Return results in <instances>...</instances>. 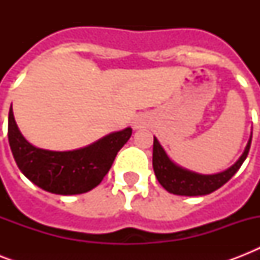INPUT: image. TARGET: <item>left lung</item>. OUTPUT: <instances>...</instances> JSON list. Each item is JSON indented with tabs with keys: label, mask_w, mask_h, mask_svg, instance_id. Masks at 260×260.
<instances>
[{
	"label": "left lung",
	"mask_w": 260,
	"mask_h": 260,
	"mask_svg": "<svg viewBox=\"0 0 260 260\" xmlns=\"http://www.w3.org/2000/svg\"><path fill=\"white\" fill-rule=\"evenodd\" d=\"M251 139H252V135L247 143L246 150L234 166L230 167L228 170L222 171V173L213 174V175H202V174L185 170V169L174 165L166 155L162 146L159 144L156 138H154L152 167H154L155 175L158 178L159 183L167 191L177 194V196H205V194H209L214 190H217L218 187H221L224 183H226L240 169L243 162L246 160L248 151H250Z\"/></svg>",
	"instance_id": "left-lung-1"
}]
</instances>
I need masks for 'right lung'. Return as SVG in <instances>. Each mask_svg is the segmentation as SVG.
I'll return each instance as SVG.
<instances>
[{
  "label": "right lung",
  "instance_id": "add662e5",
  "mask_svg": "<svg viewBox=\"0 0 260 260\" xmlns=\"http://www.w3.org/2000/svg\"><path fill=\"white\" fill-rule=\"evenodd\" d=\"M131 135L132 129L125 128L81 150L58 152L26 142L14 121L12 106L8 118L9 146L18 169L43 190L62 196L86 193L100 185Z\"/></svg>",
  "mask_w": 260,
  "mask_h": 260
}]
</instances>
